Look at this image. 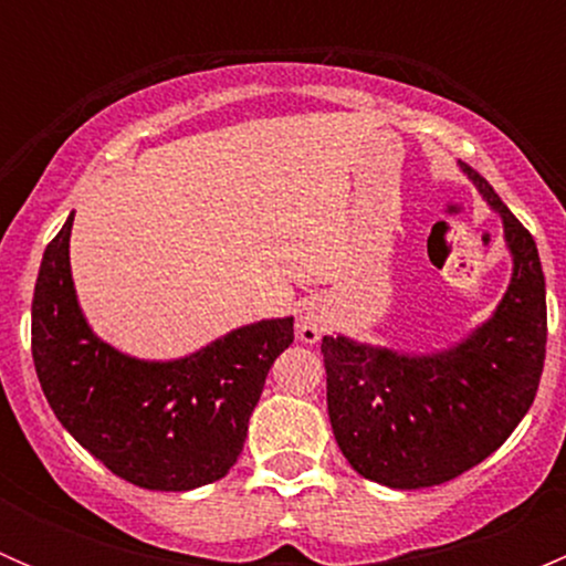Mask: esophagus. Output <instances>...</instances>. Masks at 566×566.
Listing matches in <instances>:
<instances>
[{
    "instance_id": "obj_1",
    "label": "esophagus",
    "mask_w": 566,
    "mask_h": 566,
    "mask_svg": "<svg viewBox=\"0 0 566 566\" xmlns=\"http://www.w3.org/2000/svg\"><path fill=\"white\" fill-rule=\"evenodd\" d=\"M325 331V315L317 310L301 312L298 317V336L304 342H317Z\"/></svg>"
}]
</instances>
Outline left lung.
Masks as SVG:
<instances>
[{"instance_id":"1","label":"left lung","mask_w":566,"mask_h":566,"mask_svg":"<svg viewBox=\"0 0 566 566\" xmlns=\"http://www.w3.org/2000/svg\"><path fill=\"white\" fill-rule=\"evenodd\" d=\"M504 221L515 260L495 315L436 356L323 336L334 438L364 479L397 490L449 482L512 436L545 367V273L531 232L482 175L465 169Z\"/></svg>"}]
</instances>
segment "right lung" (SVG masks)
Listing matches in <instances>:
<instances>
[{
	"label": "right lung",
	"instance_id": "obj_1",
	"mask_svg": "<svg viewBox=\"0 0 566 566\" xmlns=\"http://www.w3.org/2000/svg\"><path fill=\"white\" fill-rule=\"evenodd\" d=\"M73 213L40 262L32 358L51 410L112 473L147 490H193L235 465L268 369L293 317L243 325L177 361L123 356L90 331L71 279Z\"/></svg>",
	"mask_w": 566,
	"mask_h": 566
}]
</instances>
